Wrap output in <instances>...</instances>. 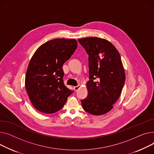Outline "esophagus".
<instances>
[{
    "mask_svg": "<svg viewBox=\"0 0 154 154\" xmlns=\"http://www.w3.org/2000/svg\"><path fill=\"white\" fill-rule=\"evenodd\" d=\"M80 87H81V85H78V86H74V89H75V91H77L80 88Z\"/></svg>",
    "mask_w": 154,
    "mask_h": 154,
    "instance_id": "1",
    "label": "esophagus"
}]
</instances>
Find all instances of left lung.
<instances>
[{
    "mask_svg": "<svg viewBox=\"0 0 154 154\" xmlns=\"http://www.w3.org/2000/svg\"><path fill=\"white\" fill-rule=\"evenodd\" d=\"M89 55L88 94L81 100L87 112L100 116L113 108L124 86L125 74L119 51L108 40L98 37L78 40Z\"/></svg>",
    "mask_w": 154,
    "mask_h": 154,
    "instance_id": "obj_1",
    "label": "left lung"
}]
</instances>
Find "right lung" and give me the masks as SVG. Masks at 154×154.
<instances>
[{"mask_svg": "<svg viewBox=\"0 0 154 154\" xmlns=\"http://www.w3.org/2000/svg\"><path fill=\"white\" fill-rule=\"evenodd\" d=\"M75 39L57 38L43 43L32 56L25 75V88L36 109L55 113L73 93L63 83V65L77 48Z\"/></svg>", "mask_w": 154, "mask_h": 154, "instance_id": "add662e5", "label": "right lung"}]
</instances>
